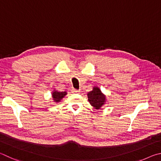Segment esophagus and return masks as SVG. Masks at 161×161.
<instances>
[{
    "instance_id": "esophagus-1",
    "label": "esophagus",
    "mask_w": 161,
    "mask_h": 161,
    "mask_svg": "<svg viewBox=\"0 0 161 161\" xmlns=\"http://www.w3.org/2000/svg\"><path fill=\"white\" fill-rule=\"evenodd\" d=\"M72 92L73 93H78L80 92V90H76V89H72Z\"/></svg>"
}]
</instances>
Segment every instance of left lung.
I'll use <instances>...</instances> for the list:
<instances>
[{
  "mask_svg": "<svg viewBox=\"0 0 161 161\" xmlns=\"http://www.w3.org/2000/svg\"><path fill=\"white\" fill-rule=\"evenodd\" d=\"M88 101L91 105L95 109H99L105 105L106 102V97L98 87H94L92 91L88 93Z\"/></svg>",
  "mask_w": 161,
  "mask_h": 161,
  "instance_id": "left-lung-1",
  "label": "left lung"
}]
</instances>
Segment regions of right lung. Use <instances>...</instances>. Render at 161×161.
<instances>
[{
    "instance_id": "obj_1",
    "label": "right lung",
    "mask_w": 161,
    "mask_h": 161,
    "mask_svg": "<svg viewBox=\"0 0 161 161\" xmlns=\"http://www.w3.org/2000/svg\"><path fill=\"white\" fill-rule=\"evenodd\" d=\"M67 94L66 92H59L57 91H54L52 92V97L55 103H59L62 100V98L65 97V95Z\"/></svg>"
}]
</instances>
